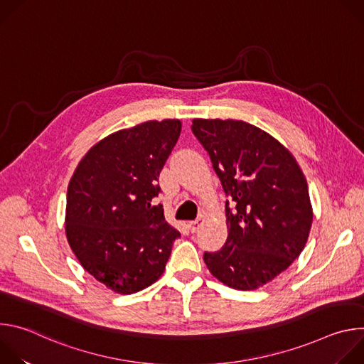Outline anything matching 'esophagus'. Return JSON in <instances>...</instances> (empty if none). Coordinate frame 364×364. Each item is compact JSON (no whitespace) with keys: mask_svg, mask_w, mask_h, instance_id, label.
Masks as SVG:
<instances>
[{"mask_svg":"<svg viewBox=\"0 0 364 364\" xmlns=\"http://www.w3.org/2000/svg\"><path fill=\"white\" fill-rule=\"evenodd\" d=\"M203 223H204V219H203V218H198V219H196V220H193V222H188L187 226H188V229H190L191 233H196V232L201 228Z\"/></svg>","mask_w":364,"mask_h":364,"instance_id":"obj_1","label":"esophagus"}]
</instances>
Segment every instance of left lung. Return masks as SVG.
I'll list each match as a JSON object with an SVG mask.
<instances>
[{
    "mask_svg": "<svg viewBox=\"0 0 364 364\" xmlns=\"http://www.w3.org/2000/svg\"><path fill=\"white\" fill-rule=\"evenodd\" d=\"M226 201L228 239L204 262L225 285L252 291L271 282L302 252L313 223L308 186L294 155L272 135L235 119H193Z\"/></svg>",
    "mask_w": 364,
    "mask_h": 364,
    "instance_id": "obj_1",
    "label": "left lung"
}]
</instances>
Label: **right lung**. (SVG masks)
<instances>
[{"label":"right lung","mask_w":364,"mask_h":364,"mask_svg":"<svg viewBox=\"0 0 364 364\" xmlns=\"http://www.w3.org/2000/svg\"><path fill=\"white\" fill-rule=\"evenodd\" d=\"M181 132L178 119L146 121L95 144L77 164L66 204V236L77 261L118 294L163 275L180 232L154 204L160 173Z\"/></svg>","instance_id":"1"}]
</instances>
